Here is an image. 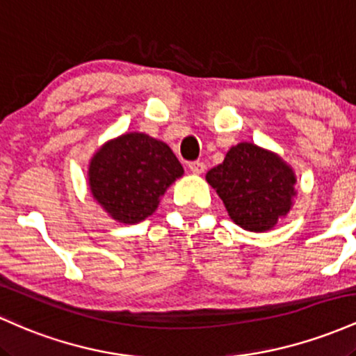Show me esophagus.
Instances as JSON below:
<instances>
[{"label":"esophagus","instance_id":"esophagus-1","mask_svg":"<svg viewBox=\"0 0 356 356\" xmlns=\"http://www.w3.org/2000/svg\"><path fill=\"white\" fill-rule=\"evenodd\" d=\"M189 169L192 174H202L204 169H206V164L201 161H194V162H189Z\"/></svg>","mask_w":356,"mask_h":356}]
</instances>
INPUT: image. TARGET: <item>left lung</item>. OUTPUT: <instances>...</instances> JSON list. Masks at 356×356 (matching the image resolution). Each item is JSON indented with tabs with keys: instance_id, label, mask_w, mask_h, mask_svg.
Instances as JSON below:
<instances>
[{
	"instance_id": "left-lung-1",
	"label": "left lung",
	"mask_w": 356,
	"mask_h": 356,
	"mask_svg": "<svg viewBox=\"0 0 356 356\" xmlns=\"http://www.w3.org/2000/svg\"><path fill=\"white\" fill-rule=\"evenodd\" d=\"M229 218L246 231L273 229L293 206L296 177L280 155L249 142L231 147L222 164L206 174Z\"/></svg>"
}]
</instances>
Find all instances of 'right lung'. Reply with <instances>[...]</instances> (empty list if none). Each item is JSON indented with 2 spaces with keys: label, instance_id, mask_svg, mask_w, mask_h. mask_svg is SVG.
Wrapping results in <instances>:
<instances>
[{
  "label": "right lung",
  "instance_id": "right-lung-1",
  "mask_svg": "<svg viewBox=\"0 0 356 356\" xmlns=\"http://www.w3.org/2000/svg\"><path fill=\"white\" fill-rule=\"evenodd\" d=\"M182 174L169 145L130 132L97 150L88 165V186L110 218L137 224L154 214L167 187Z\"/></svg>",
  "mask_w": 356,
  "mask_h": 356
}]
</instances>
